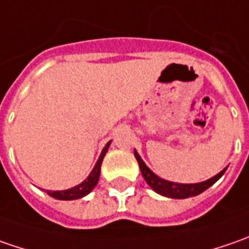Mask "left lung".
Returning <instances> with one entry per match:
<instances>
[{"instance_id": "obj_1", "label": "left lung", "mask_w": 249, "mask_h": 249, "mask_svg": "<svg viewBox=\"0 0 249 249\" xmlns=\"http://www.w3.org/2000/svg\"><path fill=\"white\" fill-rule=\"evenodd\" d=\"M134 157L139 162L140 170H141V175L144 177V180L147 181L148 184L155 193H158L160 196H165L167 198H177V199H183V198H188V196H196L201 193H204L206 188L215 184L216 181L220 178V177L225 175L226 169H223L220 173H217L216 176L211 177L209 180H205L202 183H196V184H181V183H173V181H167L158 177L151 169H149L140 157L139 154L134 151Z\"/></svg>"}]
</instances>
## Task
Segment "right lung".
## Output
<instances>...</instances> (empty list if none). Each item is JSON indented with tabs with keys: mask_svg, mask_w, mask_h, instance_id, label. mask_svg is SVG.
<instances>
[{
	"mask_svg": "<svg viewBox=\"0 0 249 249\" xmlns=\"http://www.w3.org/2000/svg\"><path fill=\"white\" fill-rule=\"evenodd\" d=\"M109 145L110 141L104 147L102 152H101L100 158L97 160L94 169L91 170V173L89 175V177H87L84 181H82L79 186L72 187V188H69V190H63V191H50V190H47V194L51 196L53 198H55V199H63V201L79 199V198H83V196H86L87 194H90L91 191L94 190V187L97 186L98 180H100L101 163H102V159L105 157V154H107V151L109 148Z\"/></svg>",
	"mask_w": 249,
	"mask_h": 249,
	"instance_id": "right-lung-1",
	"label": "right lung"
}]
</instances>
